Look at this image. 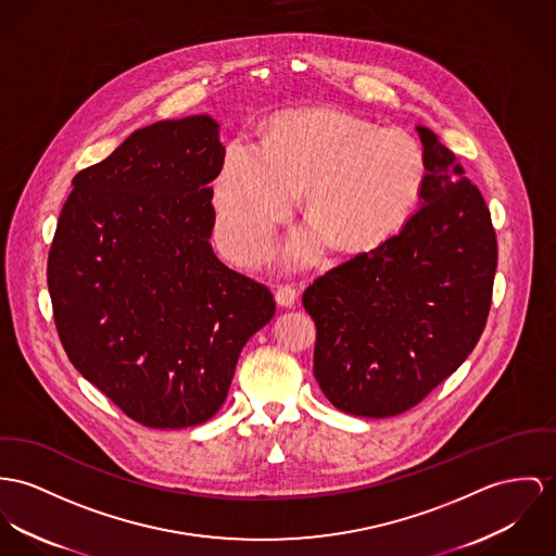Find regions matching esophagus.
<instances>
[{"mask_svg": "<svg viewBox=\"0 0 556 556\" xmlns=\"http://www.w3.org/2000/svg\"><path fill=\"white\" fill-rule=\"evenodd\" d=\"M275 300L279 306H294L299 300V290L294 286H281L275 294Z\"/></svg>", "mask_w": 556, "mask_h": 556, "instance_id": "34e87169", "label": "esophagus"}]
</instances>
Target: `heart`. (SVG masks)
I'll list each match as a JSON object with an SVG mask.
<instances>
[{
    "label": "heart",
    "mask_w": 556,
    "mask_h": 556,
    "mask_svg": "<svg viewBox=\"0 0 556 556\" xmlns=\"http://www.w3.org/2000/svg\"><path fill=\"white\" fill-rule=\"evenodd\" d=\"M426 184V152L410 132L332 108L283 112L262 143L228 141L214 179L215 239L230 257L254 254L304 190L317 228L288 243L292 264L315 260L328 241L368 252L404 226Z\"/></svg>",
    "instance_id": "heart-1"
}]
</instances>
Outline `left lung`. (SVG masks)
Segmentation results:
<instances>
[{
    "label": "left lung",
    "mask_w": 556,
    "mask_h": 556,
    "mask_svg": "<svg viewBox=\"0 0 556 556\" xmlns=\"http://www.w3.org/2000/svg\"><path fill=\"white\" fill-rule=\"evenodd\" d=\"M428 184L400 232L315 279L313 372L342 413L395 417L451 377L491 308L497 239L480 190L428 127Z\"/></svg>",
    "instance_id": "obj_1"
}]
</instances>
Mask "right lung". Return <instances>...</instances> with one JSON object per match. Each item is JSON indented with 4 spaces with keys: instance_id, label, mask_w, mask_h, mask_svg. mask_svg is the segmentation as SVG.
<instances>
[{
    "instance_id": "obj_1",
    "label": "right lung",
    "mask_w": 556,
    "mask_h": 556,
    "mask_svg": "<svg viewBox=\"0 0 556 556\" xmlns=\"http://www.w3.org/2000/svg\"><path fill=\"white\" fill-rule=\"evenodd\" d=\"M224 150L207 114L137 128L74 177L50 245L48 292L67 357L148 428L212 419L245 342L275 315L268 288L210 243Z\"/></svg>"
}]
</instances>
